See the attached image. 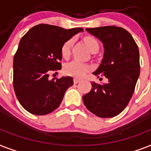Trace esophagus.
<instances>
[{
    "label": "esophagus",
    "instance_id": "34e87169",
    "mask_svg": "<svg viewBox=\"0 0 151 151\" xmlns=\"http://www.w3.org/2000/svg\"><path fill=\"white\" fill-rule=\"evenodd\" d=\"M80 81H81V79H80V78H73V82H74V84H77V83H78V82Z\"/></svg>",
    "mask_w": 151,
    "mask_h": 151
}]
</instances>
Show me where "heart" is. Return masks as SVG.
Wrapping results in <instances>:
<instances>
[{"label":"heart","mask_w":151,"mask_h":151,"mask_svg":"<svg viewBox=\"0 0 151 151\" xmlns=\"http://www.w3.org/2000/svg\"><path fill=\"white\" fill-rule=\"evenodd\" d=\"M84 41L90 50H92L93 49L97 47L99 48V42L97 41L95 37H93L91 35L85 36L84 38ZM73 43V39H70L63 44L62 48H61V54L63 58H67L70 56ZM89 68L90 67L87 63H84L79 60H73L72 62L66 65L64 71L68 75H72L74 77H82L85 72L88 71Z\"/></svg>","instance_id":"heart-1"}]
</instances>
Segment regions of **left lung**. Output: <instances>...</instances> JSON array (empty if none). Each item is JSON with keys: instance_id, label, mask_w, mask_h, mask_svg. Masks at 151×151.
<instances>
[{"instance_id": "8db88e82", "label": "left lung", "mask_w": 151, "mask_h": 151, "mask_svg": "<svg viewBox=\"0 0 151 151\" xmlns=\"http://www.w3.org/2000/svg\"><path fill=\"white\" fill-rule=\"evenodd\" d=\"M86 30L101 40L105 49L101 63L93 74L105 76L109 81L102 84L92 82L83 101L95 116L111 118L125 109L133 95L140 70L139 49L130 33L121 27Z\"/></svg>"}]
</instances>
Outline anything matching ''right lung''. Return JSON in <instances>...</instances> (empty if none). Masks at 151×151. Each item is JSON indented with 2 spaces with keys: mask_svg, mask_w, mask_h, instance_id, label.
Instances as JSON below:
<instances>
[{
  "mask_svg": "<svg viewBox=\"0 0 151 151\" xmlns=\"http://www.w3.org/2000/svg\"><path fill=\"white\" fill-rule=\"evenodd\" d=\"M82 28L65 29L48 24L32 27L20 40L13 61L14 93L24 109L44 116L60 106L71 77L49 80L50 74L61 69V48Z\"/></svg>",
  "mask_w": 151,
  "mask_h": 151,
  "instance_id": "1",
  "label": "right lung"
}]
</instances>
